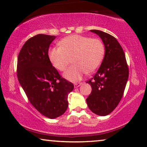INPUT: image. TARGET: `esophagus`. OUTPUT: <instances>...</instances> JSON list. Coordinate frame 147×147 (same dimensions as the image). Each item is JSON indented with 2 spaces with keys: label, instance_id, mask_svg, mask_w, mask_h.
<instances>
[{
  "label": "esophagus",
  "instance_id": "1",
  "mask_svg": "<svg viewBox=\"0 0 147 147\" xmlns=\"http://www.w3.org/2000/svg\"><path fill=\"white\" fill-rule=\"evenodd\" d=\"M82 83H76V84H74V87L75 88H78V87H80V86L82 85Z\"/></svg>",
  "mask_w": 147,
  "mask_h": 147
}]
</instances>
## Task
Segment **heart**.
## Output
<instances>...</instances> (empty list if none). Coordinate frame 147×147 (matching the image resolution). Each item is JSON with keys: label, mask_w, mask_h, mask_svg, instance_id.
Returning a JSON list of instances; mask_svg holds the SVG:
<instances>
[{"label": "heart", "mask_w": 147, "mask_h": 147, "mask_svg": "<svg viewBox=\"0 0 147 147\" xmlns=\"http://www.w3.org/2000/svg\"><path fill=\"white\" fill-rule=\"evenodd\" d=\"M59 47L49 49L50 61L59 71L67 69L74 63L63 76L70 82H76L82 79L86 73L95 71L102 63L105 54V47L101 40L79 35H72L59 42Z\"/></svg>", "instance_id": "heart-1"}]
</instances>
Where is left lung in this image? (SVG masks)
<instances>
[{"mask_svg": "<svg viewBox=\"0 0 147 147\" xmlns=\"http://www.w3.org/2000/svg\"><path fill=\"white\" fill-rule=\"evenodd\" d=\"M90 31L101 38L105 54L97 72L86 82L92 90L86 102L94 114L106 116L115 109L123 96L128 67L123 49L115 37L99 30Z\"/></svg>", "mask_w": 147, "mask_h": 147, "instance_id": "obj_1", "label": "left lung"}]
</instances>
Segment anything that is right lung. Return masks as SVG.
I'll use <instances>...</instances> for the list:
<instances>
[{
    "mask_svg": "<svg viewBox=\"0 0 147 147\" xmlns=\"http://www.w3.org/2000/svg\"><path fill=\"white\" fill-rule=\"evenodd\" d=\"M54 35L39 34L28 39L17 59V78L31 104L53 119L65 113L73 84L61 78L52 65L48 51Z\"/></svg>",
    "mask_w": 147,
    "mask_h": 147,
    "instance_id": "1",
    "label": "right lung"
}]
</instances>
